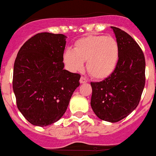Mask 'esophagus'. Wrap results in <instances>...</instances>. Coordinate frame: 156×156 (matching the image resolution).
<instances>
[{"mask_svg":"<svg viewBox=\"0 0 156 156\" xmlns=\"http://www.w3.org/2000/svg\"><path fill=\"white\" fill-rule=\"evenodd\" d=\"M87 79L85 77H81L80 78V83H87Z\"/></svg>","mask_w":156,"mask_h":156,"instance_id":"esophagus-1","label":"esophagus"}]
</instances>
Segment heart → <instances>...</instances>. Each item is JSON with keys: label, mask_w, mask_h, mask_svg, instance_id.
I'll return each mask as SVG.
<instances>
[{"label": "heart", "mask_w": 156, "mask_h": 156, "mask_svg": "<svg viewBox=\"0 0 156 156\" xmlns=\"http://www.w3.org/2000/svg\"><path fill=\"white\" fill-rule=\"evenodd\" d=\"M119 48L116 39L111 36L90 35L76 41L73 50L66 49L63 61L71 72L83 69L87 60V70L97 79H104L111 75L117 66Z\"/></svg>", "instance_id": "obj_1"}]
</instances>
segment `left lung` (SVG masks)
I'll return each instance as SVG.
<instances>
[{
    "label": "left lung",
    "instance_id": "8db88e82",
    "mask_svg": "<svg viewBox=\"0 0 156 156\" xmlns=\"http://www.w3.org/2000/svg\"><path fill=\"white\" fill-rule=\"evenodd\" d=\"M111 28L119 44V61L111 75L91 83V106L99 119L116 123L138 105L145 87L146 61L141 47L129 34L116 27Z\"/></svg>",
    "mask_w": 156,
    "mask_h": 156
}]
</instances>
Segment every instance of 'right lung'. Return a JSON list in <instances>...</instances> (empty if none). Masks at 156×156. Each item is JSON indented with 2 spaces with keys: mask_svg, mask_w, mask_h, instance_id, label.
<instances>
[{
  "mask_svg": "<svg viewBox=\"0 0 156 156\" xmlns=\"http://www.w3.org/2000/svg\"><path fill=\"white\" fill-rule=\"evenodd\" d=\"M63 34L41 33L18 52L13 73L17 107L30 123L45 127L62 117L80 83L78 73L64 69Z\"/></svg>",
  "mask_w": 156,
  "mask_h": 156,
  "instance_id": "obj_1",
  "label": "right lung"
}]
</instances>
